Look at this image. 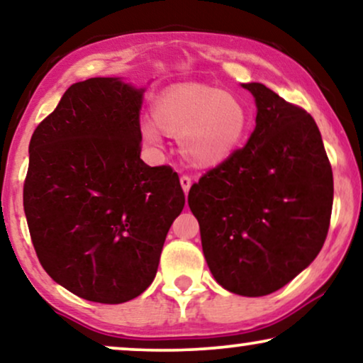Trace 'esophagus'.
<instances>
[{"mask_svg":"<svg viewBox=\"0 0 363 363\" xmlns=\"http://www.w3.org/2000/svg\"><path fill=\"white\" fill-rule=\"evenodd\" d=\"M180 183H182L183 191H185V193L190 191V186H191V178H190V177H188V175H182V177H180Z\"/></svg>","mask_w":363,"mask_h":363,"instance_id":"esophagus-1","label":"esophagus"}]
</instances>
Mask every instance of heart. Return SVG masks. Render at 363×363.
Segmentation results:
<instances>
[{
    "mask_svg": "<svg viewBox=\"0 0 363 363\" xmlns=\"http://www.w3.org/2000/svg\"><path fill=\"white\" fill-rule=\"evenodd\" d=\"M153 121L140 123V135L160 147L162 130L178 137L180 152L191 165L215 167L241 145L250 127V113L233 94L203 86L180 84L163 91L152 106Z\"/></svg>",
    "mask_w": 363,
    "mask_h": 363,
    "instance_id": "obj_1",
    "label": "heart"
}]
</instances>
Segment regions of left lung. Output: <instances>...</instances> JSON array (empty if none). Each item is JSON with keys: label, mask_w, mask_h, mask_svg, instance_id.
Returning a JSON list of instances; mask_svg holds the SVG:
<instances>
[{"label": "left lung", "mask_w": 363, "mask_h": 363, "mask_svg": "<svg viewBox=\"0 0 363 363\" xmlns=\"http://www.w3.org/2000/svg\"><path fill=\"white\" fill-rule=\"evenodd\" d=\"M242 87L256 101L255 132L191 186L188 205L218 284L259 297L281 289L319 255L334 178L311 113L264 84Z\"/></svg>", "instance_id": "1"}]
</instances>
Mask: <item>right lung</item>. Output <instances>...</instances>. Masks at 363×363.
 Instances as JSON below:
<instances>
[{
	"label": "right lung",
	"instance_id": "obj_1",
	"mask_svg": "<svg viewBox=\"0 0 363 363\" xmlns=\"http://www.w3.org/2000/svg\"><path fill=\"white\" fill-rule=\"evenodd\" d=\"M142 96L118 77L72 84L29 142L23 205L38 259L92 302L121 304L152 284L185 206L177 172L140 158Z\"/></svg>",
	"mask_w": 363,
	"mask_h": 363
}]
</instances>
